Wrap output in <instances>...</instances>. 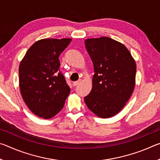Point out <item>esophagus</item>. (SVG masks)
<instances>
[{
	"instance_id": "34e87169",
	"label": "esophagus",
	"mask_w": 160,
	"mask_h": 160,
	"mask_svg": "<svg viewBox=\"0 0 160 160\" xmlns=\"http://www.w3.org/2000/svg\"><path fill=\"white\" fill-rule=\"evenodd\" d=\"M80 82V80H79V81H76V82H74L73 83H72V85H73L74 87H75V86H77V85H79V83Z\"/></svg>"
}]
</instances>
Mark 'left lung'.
Wrapping results in <instances>:
<instances>
[{
  "label": "left lung",
  "mask_w": 160,
  "mask_h": 160,
  "mask_svg": "<svg viewBox=\"0 0 160 160\" xmlns=\"http://www.w3.org/2000/svg\"><path fill=\"white\" fill-rule=\"evenodd\" d=\"M85 44L94 70L92 88L85 102L99 117H112L121 112L133 92L136 64L128 48L111 38L87 39Z\"/></svg>",
  "instance_id": "left-lung-1"
}]
</instances>
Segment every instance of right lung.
<instances>
[{
  "mask_svg": "<svg viewBox=\"0 0 160 160\" xmlns=\"http://www.w3.org/2000/svg\"><path fill=\"white\" fill-rule=\"evenodd\" d=\"M71 39H44L32 45L20 62L22 97L35 115L51 118L60 112L70 92L59 67V56Z\"/></svg>",
  "mask_w": 160,
  "mask_h": 160,
  "instance_id": "add662e5",
  "label": "right lung"
}]
</instances>
